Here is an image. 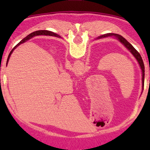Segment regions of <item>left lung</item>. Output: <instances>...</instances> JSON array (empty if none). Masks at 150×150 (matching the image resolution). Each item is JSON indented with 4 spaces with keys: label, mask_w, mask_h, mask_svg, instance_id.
<instances>
[{
    "label": "left lung",
    "mask_w": 150,
    "mask_h": 150,
    "mask_svg": "<svg viewBox=\"0 0 150 150\" xmlns=\"http://www.w3.org/2000/svg\"><path fill=\"white\" fill-rule=\"evenodd\" d=\"M107 37H114L115 39H116L122 45H123V46H125V48L128 51H129L130 52V53L132 55V56L135 57V58L137 60V63H138L140 67V69L142 70V90L144 89V63L143 61H142V58L141 57L140 54L139 53L138 51L136 50L135 48L132 46L131 44L129 43L125 38H123L121 35L118 34H113V33H107L103 34V35L99 36L97 38V39H104V38H107Z\"/></svg>",
    "instance_id": "left-lung-1"
}]
</instances>
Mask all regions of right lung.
<instances>
[{"label": "right lung", "instance_id": "right-lung-1", "mask_svg": "<svg viewBox=\"0 0 150 150\" xmlns=\"http://www.w3.org/2000/svg\"><path fill=\"white\" fill-rule=\"evenodd\" d=\"M39 35H49V36H54V37H58V38L61 37L59 35H58V34H56V33H53V32H49V31H47V30H38V31H36V32H32V33H31V34H29V35H27L25 38H24V39H22L21 42H19L18 44H17V45L15 46L13 49H12V51H10V53H9V56H8V60H7V64H8V61H9L10 57V56H11L12 53L13 52V51H14V50L16 49V48L18 47V46H20L21 44H23V43L26 42L27 40H29V39H32V37H36V36H39Z\"/></svg>", "mask_w": 150, "mask_h": 150}]
</instances>
